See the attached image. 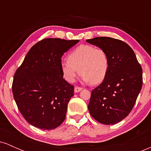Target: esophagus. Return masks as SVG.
Here are the masks:
<instances>
[{"mask_svg":"<svg viewBox=\"0 0 151 151\" xmlns=\"http://www.w3.org/2000/svg\"><path fill=\"white\" fill-rule=\"evenodd\" d=\"M81 90H82V88L81 87H79V86H75V87H74V92L75 93L79 92Z\"/></svg>","mask_w":151,"mask_h":151,"instance_id":"34e87169","label":"esophagus"}]
</instances>
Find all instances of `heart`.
Here are the masks:
<instances>
[{
    "label": "heart",
    "instance_id": "heart-1",
    "mask_svg": "<svg viewBox=\"0 0 151 151\" xmlns=\"http://www.w3.org/2000/svg\"><path fill=\"white\" fill-rule=\"evenodd\" d=\"M109 67L107 53L101 48L89 45L79 46L69 55L68 60H63L60 64L62 75L67 81L74 82L79 72L83 81L92 84L104 80Z\"/></svg>",
    "mask_w": 151,
    "mask_h": 151
}]
</instances>
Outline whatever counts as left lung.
<instances>
[{
  "mask_svg": "<svg viewBox=\"0 0 151 151\" xmlns=\"http://www.w3.org/2000/svg\"><path fill=\"white\" fill-rule=\"evenodd\" d=\"M86 42L104 50L110 67L104 80L92 90L88 109L101 124L119 123L129 115L143 84V70L133 50L120 40L98 37Z\"/></svg>",
  "mask_w": 151,
  "mask_h": 151,
  "instance_id": "left-lung-1",
  "label": "left lung"
}]
</instances>
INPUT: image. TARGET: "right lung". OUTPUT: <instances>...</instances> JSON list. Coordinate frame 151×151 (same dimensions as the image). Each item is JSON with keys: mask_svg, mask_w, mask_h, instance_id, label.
Instances as JSON below:
<instances>
[{"mask_svg": "<svg viewBox=\"0 0 151 151\" xmlns=\"http://www.w3.org/2000/svg\"><path fill=\"white\" fill-rule=\"evenodd\" d=\"M79 42L60 38L42 40L31 47L15 72L13 97L22 116L32 126L52 130L65 119L74 86L63 78L61 58Z\"/></svg>", "mask_w": 151, "mask_h": 151, "instance_id": "right-lung-1", "label": "right lung"}]
</instances>
